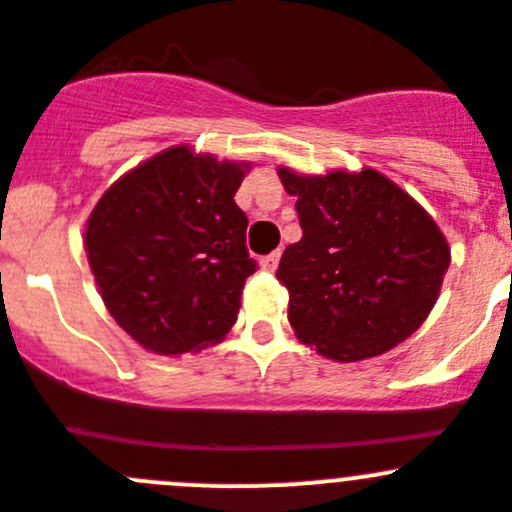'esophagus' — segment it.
<instances>
[{
	"instance_id": "obj_1",
	"label": "esophagus",
	"mask_w": 512,
	"mask_h": 512,
	"mask_svg": "<svg viewBox=\"0 0 512 512\" xmlns=\"http://www.w3.org/2000/svg\"><path fill=\"white\" fill-rule=\"evenodd\" d=\"M279 259H281L279 251L269 253V256H264V259H261V269H264V271H276V266H279Z\"/></svg>"
}]
</instances>
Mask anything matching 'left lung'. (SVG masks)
Segmentation results:
<instances>
[{
    "label": "left lung",
    "mask_w": 512,
    "mask_h": 512,
    "mask_svg": "<svg viewBox=\"0 0 512 512\" xmlns=\"http://www.w3.org/2000/svg\"><path fill=\"white\" fill-rule=\"evenodd\" d=\"M301 236L281 256L296 337L334 362L405 342L430 316L450 246L430 213L374 168L304 175L281 165Z\"/></svg>",
    "instance_id": "obj_1"
}]
</instances>
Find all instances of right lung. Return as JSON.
<instances>
[{"mask_svg": "<svg viewBox=\"0 0 512 512\" xmlns=\"http://www.w3.org/2000/svg\"><path fill=\"white\" fill-rule=\"evenodd\" d=\"M246 160L173 145L120 175L85 223V251L107 311L165 357L223 342L236 324L248 218L236 206Z\"/></svg>", "mask_w": 512, "mask_h": 512, "instance_id": "add662e5", "label": "right lung"}]
</instances>
